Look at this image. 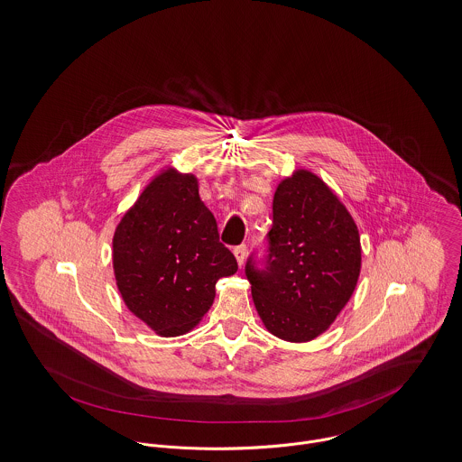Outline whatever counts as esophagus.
<instances>
[{
	"instance_id": "34e87169",
	"label": "esophagus",
	"mask_w": 462,
	"mask_h": 462,
	"mask_svg": "<svg viewBox=\"0 0 462 462\" xmlns=\"http://www.w3.org/2000/svg\"><path fill=\"white\" fill-rule=\"evenodd\" d=\"M246 246L245 245H241V246H237V248H234V255L237 258V263L243 267L245 265V260H246Z\"/></svg>"
}]
</instances>
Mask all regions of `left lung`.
<instances>
[{
  "mask_svg": "<svg viewBox=\"0 0 462 462\" xmlns=\"http://www.w3.org/2000/svg\"><path fill=\"white\" fill-rule=\"evenodd\" d=\"M269 255L258 271L250 256L246 276L265 329L287 342L324 333L351 300L361 269L353 216L310 170L283 179L273 199Z\"/></svg>",
  "mask_w": 462,
  "mask_h": 462,
  "instance_id": "obj_1",
  "label": "left lung"
}]
</instances>
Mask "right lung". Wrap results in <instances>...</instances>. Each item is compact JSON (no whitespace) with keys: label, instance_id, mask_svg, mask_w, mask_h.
<instances>
[{"label":"right lung","instance_id":"add662e5","mask_svg":"<svg viewBox=\"0 0 462 462\" xmlns=\"http://www.w3.org/2000/svg\"><path fill=\"white\" fill-rule=\"evenodd\" d=\"M113 271L125 307L157 335L179 337L202 320L216 282L237 262L193 173L168 166L145 186L115 228Z\"/></svg>","mask_w":462,"mask_h":462}]
</instances>
